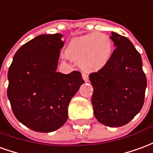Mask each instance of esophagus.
I'll use <instances>...</instances> for the list:
<instances>
[{"label":"esophagus","mask_w":153,"mask_h":153,"mask_svg":"<svg viewBox=\"0 0 153 153\" xmlns=\"http://www.w3.org/2000/svg\"><path fill=\"white\" fill-rule=\"evenodd\" d=\"M82 77H83V79L85 81V82H88V76L87 74H82Z\"/></svg>","instance_id":"esophagus-1"}]
</instances>
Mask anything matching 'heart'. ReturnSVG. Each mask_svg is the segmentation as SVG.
<instances>
[{
	"instance_id": "obj_1",
	"label": "heart",
	"mask_w": 153,
	"mask_h": 153,
	"mask_svg": "<svg viewBox=\"0 0 153 153\" xmlns=\"http://www.w3.org/2000/svg\"><path fill=\"white\" fill-rule=\"evenodd\" d=\"M113 43L103 33H90L72 39L65 49L66 56L87 70H99L109 62Z\"/></svg>"
}]
</instances>
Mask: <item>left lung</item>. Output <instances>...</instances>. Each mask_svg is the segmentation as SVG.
<instances>
[{"label":"left lung","instance_id":"left-lung-1","mask_svg":"<svg viewBox=\"0 0 153 153\" xmlns=\"http://www.w3.org/2000/svg\"><path fill=\"white\" fill-rule=\"evenodd\" d=\"M114 50L109 62L89 74L94 93L92 104L96 119L108 127L128 123L144 103L147 78L141 54L127 37L111 33Z\"/></svg>","mask_w":153,"mask_h":153}]
</instances>
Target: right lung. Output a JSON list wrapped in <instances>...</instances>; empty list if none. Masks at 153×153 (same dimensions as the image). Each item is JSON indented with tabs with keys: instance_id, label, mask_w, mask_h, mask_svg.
<instances>
[{
	"instance_id": "right-lung-1",
	"label": "right lung",
	"mask_w": 153,
	"mask_h": 153,
	"mask_svg": "<svg viewBox=\"0 0 153 153\" xmlns=\"http://www.w3.org/2000/svg\"><path fill=\"white\" fill-rule=\"evenodd\" d=\"M62 37L36 36L16 51L8 70L7 97L14 115L36 132H54L65 123L69 102L84 83L79 71L56 72Z\"/></svg>"
}]
</instances>
